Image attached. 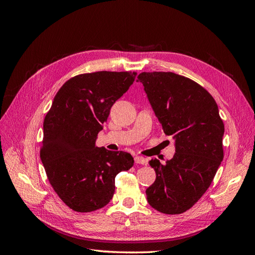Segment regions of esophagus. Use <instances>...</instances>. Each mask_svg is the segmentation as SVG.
Here are the masks:
<instances>
[{
  "label": "esophagus",
  "mask_w": 255,
  "mask_h": 255,
  "mask_svg": "<svg viewBox=\"0 0 255 255\" xmlns=\"http://www.w3.org/2000/svg\"><path fill=\"white\" fill-rule=\"evenodd\" d=\"M135 164H139V165H146V159L142 156H136L134 158Z\"/></svg>",
  "instance_id": "esophagus-1"
}]
</instances>
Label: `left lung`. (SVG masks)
<instances>
[{
  "mask_svg": "<svg viewBox=\"0 0 255 255\" xmlns=\"http://www.w3.org/2000/svg\"><path fill=\"white\" fill-rule=\"evenodd\" d=\"M164 133L175 141L174 156L163 165L149 164L156 179L146 188L148 203L156 211L182 214L210 187L223 159L225 125L218 105L201 85L172 72H142L137 78Z\"/></svg>",
  "mask_w": 255,
  "mask_h": 255,
  "instance_id": "obj_1",
  "label": "left lung"
}]
</instances>
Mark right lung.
I'll list each match as a JSON object with an SVG mask.
<instances>
[{
	"instance_id": "add662e5",
	"label": "right lung",
	"mask_w": 255,
	"mask_h": 255,
	"mask_svg": "<svg viewBox=\"0 0 255 255\" xmlns=\"http://www.w3.org/2000/svg\"><path fill=\"white\" fill-rule=\"evenodd\" d=\"M136 72L79 74L60 87L43 121L40 158L48 180L71 210L104 207L115 192V177L134 165L129 153L96 146L114 103L133 84Z\"/></svg>"
}]
</instances>
